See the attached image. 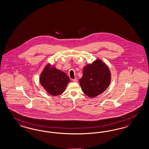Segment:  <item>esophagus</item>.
Returning a JSON list of instances; mask_svg holds the SVG:
<instances>
[{
	"label": "esophagus",
	"mask_w": 149,
	"mask_h": 149,
	"mask_svg": "<svg viewBox=\"0 0 149 149\" xmlns=\"http://www.w3.org/2000/svg\"><path fill=\"white\" fill-rule=\"evenodd\" d=\"M72 81L74 82H77V78H75V79H72Z\"/></svg>",
	"instance_id": "obj_1"
}]
</instances>
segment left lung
<instances>
[{"mask_svg": "<svg viewBox=\"0 0 149 149\" xmlns=\"http://www.w3.org/2000/svg\"><path fill=\"white\" fill-rule=\"evenodd\" d=\"M111 72L101 60L97 59L84 68L79 82L82 91L87 96L93 98L103 93L111 82Z\"/></svg>", "mask_w": 149, "mask_h": 149, "instance_id": "obj_1", "label": "left lung"}]
</instances>
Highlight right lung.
<instances>
[{"label":"right lung","instance_id":"add662e5","mask_svg":"<svg viewBox=\"0 0 149 149\" xmlns=\"http://www.w3.org/2000/svg\"><path fill=\"white\" fill-rule=\"evenodd\" d=\"M40 81L47 92L54 96L62 94L70 81L65 72L49 64L42 72Z\"/></svg>","mask_w":149,"mask_h":149}]
</instances>
